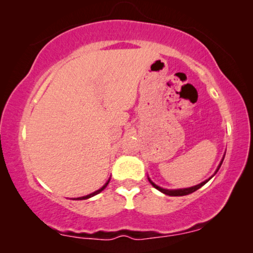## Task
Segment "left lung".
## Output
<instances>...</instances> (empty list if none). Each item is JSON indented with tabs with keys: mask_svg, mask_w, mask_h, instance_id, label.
Here are the masks:
<instances>
[{
	"mask_svg": "<svg viewBox=\"0 0 253 253\" xmlns=\"http://www.w3.org/2000/svg\"><path fill=\"white\" fill-rule=\"evenodd\" d=\"M223 159H224V157L222 158V160H221V162H220V165L217 166V168H216V170H215V172H214V174H216L217 172V170H219L220 169V167H221V165H222V161H223ZM211 178V177H210ZM210 178L209 179H206V181H204V182H202L200 183V184H198V185H195V186H191V188H185V189H177V190H168V189H164V188H160V186H158L157 184H154L153 182L151 181L150 178H148V181H150V183L152 185L154 186L155 189L157 190H159V191H161L162 193H165V195H167V196H172V197H177V196H186V195H190V193H192V192H195V191H197V190L198 189H200L202 188L203 185H205L207 182L210 181Z\"/></svg>",
	"mask_w": 253,
	"mask_h": 253,
	"instance_id": "obj_1",
	"label": "left lung"
}]
</instances>
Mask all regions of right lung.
Listing matches in <instances>:
<instances>
[{
    "label": "right lung",
    "mask_w": 253,
    "mask_h": 253,
    "mask_svg": "<svg viewBox=\"0 0 253 253\" xmlns=\"http://www.w3.org/2000/svg\"><path fill=\"white\" fill-rule=\"evenodd\" d=\"M109 181H110V178L108 179V181H107V183H106V184H105V185H103L101 189L96 190V191H94V192H93V193H89V195H87V196H84V197H79V198H77V199H78V200H83V199H88V198H91V197H93V196L98 195V193H100V192H101V191H102V190H103V189H105L107 185H108V183H109Z\"/></svg>",
    "instance_id": "1"
}]
</instances>
